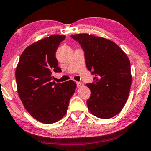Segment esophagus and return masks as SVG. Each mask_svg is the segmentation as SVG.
<instances>
[{
	"label": "esophagus",
	"instance_id": "esophagus-1",
	"mask_svg": "<svg viewBox=\"0 0 151 151\" xmlns=\"http://www.w3.org/2000/svg\"><path fill=\"white\" fill-rule=\"evenodd\" d=\"M83 86V84L81 82H77V87L78 88H81Z\"/></svg>",
	"mask_w": 151,
	"mask_h": 151
}]
</instances>
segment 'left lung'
<instances>
[{
	"label": "left lung",
	"instance_id": "8db88e82",
	"mask_svg": "<svg viewBox=\"0 0 151 151\" xmlns=\"http://www.w3.org/2000/svg\"><path fill=\"white\" fill-rule=\"evenodd\" d=\"M71 37L82 47L86 67L96 76L94 83L87 84L91 90L88 108L99 118H113L124 107L130 93L132 76L129 58L108 39L88 33Z\"/></svg>",
	"mask_w": 151,
	"mask_h": 151
}]
</instances>
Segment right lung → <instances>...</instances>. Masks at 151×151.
<instances>
[{
  "instance_id": "1",
  "label": "right lung",
  "mask_w": 151,
  "mask_h": 151,
  "mask_svg": "<svg viewBox=\"0 0 151 151\" xmlns=\"http://www.w3.org/2000/svg\"><path fill=\"white\" fill-rule=\"evenodd\" d=\"M65 35H52L25 49L16 70L17 88L26 111L37 121L53 123L65 115L75 93L73 81L56 83L54 72H60L55 53Z\"/></svg>"
}]
</instances>
